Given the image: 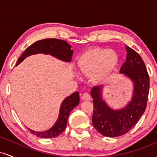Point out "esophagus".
<instances>
[{"instance_id": "obj_1", "label": "esophagus", "mask_w": 157, "mask_h": 157, "mask_svg": "<svg viewBox=\"0 0 157 157\" xmlns=\"http://www.w3.org/2000/svg\"><path fill=\"white\" fill-rule=\"evenodd\" d=\"M82 99L83 100H89L91 99V96H90L89 93H84L82 95Z\"/></svg>"}]
</instances>
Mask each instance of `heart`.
I'll return each instance as SVG.
<instances>
[{
    "mask_svg": "<svg viewBox=\"0 0 157 157\" xmlns=\"http://www.w3.org/2000/svg\"><path fill=\"white\" fill-rule=\"evenodd\" d=\"M119 56L114 50L96 48L88 50L79 57L78 66L82 72L92 75L94 82L105 80L114 71Z\"/></svg>",
    "mask_w": 157,
    "mask_h": 157,
    "instance_id": "obj_1",
    "label": "heart"
}]
</instances>
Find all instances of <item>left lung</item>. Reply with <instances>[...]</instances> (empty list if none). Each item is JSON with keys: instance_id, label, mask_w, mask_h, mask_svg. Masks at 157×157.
<instances>
[{"instance_id": "left-lung-1", "label": "left lung", "mask_w": 157, "mask_h": 157, "mask_svg": "<svg viewBox=\"0 0 157 157\" xmlns=\"http://www.w3.org/2000/svg\"><path fill=\"white\" fill-rule=\"evenodd\" d=\"M126 60L120 73L134 85L131 100L124 108L113 109L102 98L104 86L92 88L94 111L92 124L102 135L117 137L126 134L136 125L146 109L149 92V76L142 57L134 49L125 46Z\"/></svg>"}]
</instances>
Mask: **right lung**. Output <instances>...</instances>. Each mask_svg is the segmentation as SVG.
<instances>
[{
  "mask_svg": "<svg viewBox=\"0 0 157 157\" xmlns=\"http://www.w3.org/2000/svg\"><path fill=\"white\" fill-rule=\"evenodd\" d=\"M71 46L66 41L59 39L47 38L36 41L25 50L17 60V66L29 56L36 54L50 55L64 62H71L73 55ZM80 102L78 91L71 94L63 101L60 105L58 119L51 128L45 131H35L29 128L32 134L40 138H54L59 136L66 128L69 113Z\"/></svg>",
  "mask_w": 157,
  "mask_h": 157,
  "instance_id": "right-lung-1",
  "label": "right lung"
}]
</instances>
